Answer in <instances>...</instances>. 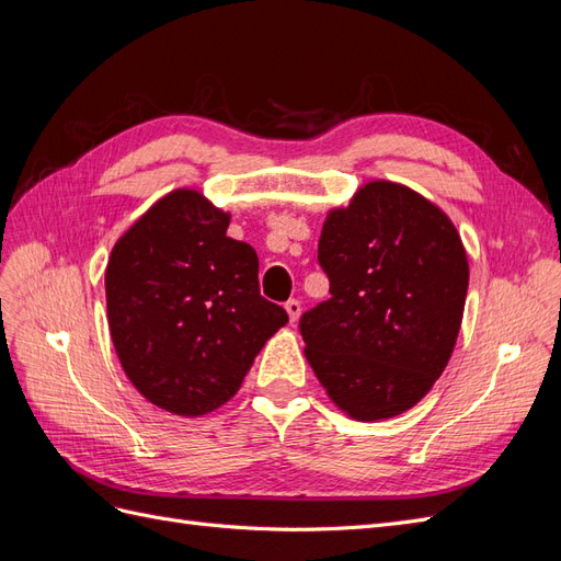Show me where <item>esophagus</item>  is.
<instances>
[{
  "instance_id": "esophagus-1",
  "label": "esophagus",
  "mask_w": 561,
  "mask_h": 561,
  "mask_svg": "<svg viewBox=\"0 0 561 561\" xmlns=\"http://www.w3.org/2000/svg\"><path fill=\"white\" fill-rule=\"evenodd\" d=\"M285 311H287V316H290V322L295 325V322H297L299 316H301V304H299L297 299L285 301Z\"/></svg>"
}]
</instances>
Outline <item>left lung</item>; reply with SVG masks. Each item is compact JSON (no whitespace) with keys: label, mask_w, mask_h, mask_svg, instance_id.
<instances>
[{"label":"left lung","mask_w":561,"mask_h":561,"mask_svg":"<svg viewBox=\"0 0 561 561\" xmlns=\"http://www.w3.org/2000/svg\"><path fill=\"white\" fill-rule=\"evenodd\" d=\"M330 299L299 318L307 360L346 414H402L443 375L461 328L468 257L449 217L393 182H369L322 225Z\"/></svg>","instance_id":"8db88e82"}]
</instances>
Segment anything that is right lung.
I'll use <instances>...</instances> for the list:
<instances>
[{
	"label": "right lung",
	"mask_w": 561,
	"mask_h": 561,
	"mask_svg": "<svg viewBox=\"0 0 561 561\" xmlns=\"http://www.w3.org/2000/svg\"><path fill=\"white\" fill-rule=\"evenodd\" d=\"M194 190L154 203L107 262L110 332L130 383L165 412L201 416L241 388L287 313L260 293V260Z\"/></svg>",
	"instance_id": "add662e5"
}]
</instances>
